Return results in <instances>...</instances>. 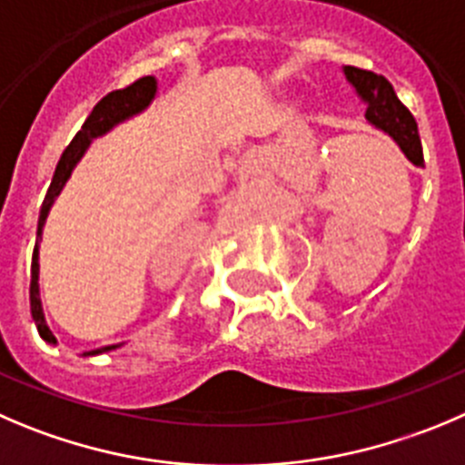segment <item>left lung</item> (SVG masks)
Wrapping results in <instances>:
<instances>
[{"instance_id":"8db88e82","label":"left lung","mask_w":465,"mask_h":465,"mask_svg":"<svg viewBox=\"0 0 465 465\" xmlns=\"http://www.w3.org/2000/svg\"><path fill=\"white\" fill-rule=\"evenodd\" d=\"M344 79L353 93L358 95L368 112H365V121L374 127V130L383 132L391 136L397 143V148L404 153L413 166H422V143H420L418 123L411 116L409 109L400 103V97L392 91L391 82L381 74H374L370 70L353 68V65H344L342 68Z\"/></svg>"}]
</instances>
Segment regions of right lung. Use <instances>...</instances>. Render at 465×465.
Listing matches in <instances>:
<instances>
[{
  "label": "right lung",
  "mask_w": 465,
  "mask_h": 465,
  "mask_svg": "<svg viewBox=\"0 0 465 465\" xmlns=\"http://www.w3.org/2000/svg\"><path fill=\"white\" fill-rule=\"evenodd\" d=\"M157 77L148 74V77H141L139 82H134L132 86L121 88V91H112L109 95H104L100 103L93 107L91 116L84 121L82 130L74 134V139L70 141L68 148L61 154L59 163H56L54 178H52L50 189L45 193V201H43L41 216H38V228H36V246H34V255H31V282H29V306H31V317H34V324H36L38 335L45 340L47 344H54L56 338L50 331L45 322V312H43V302H41V285H38V278H41V240L43 230H45V221L50 216L52 205L59 198V193L64 192L65 183L73 175L74 166L82 162V157L86 154V150L91 148V143L100 136H104L107 132H112L114 127L121 125V123L130 121V118L139 116L145 109L153 104V100L157 97ZM121 347V344H107V347L91 349V351H84L82 356H97V353L112 351V349Z\"/></svg>",
  "instance_id": "obj_1"
}]
</instances>
